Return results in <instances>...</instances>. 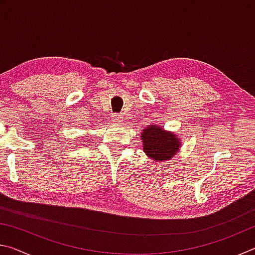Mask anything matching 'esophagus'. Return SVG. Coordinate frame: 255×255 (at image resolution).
Listing matches in <instances>:
<instances>
[{
  "mask_svg": "<svg viewBox=\"0 0 255 255\" xmlns=\"http://www.w3.org/2000/svg\"><path fill=\"white\" fill-rule=\"evenodd\" d=\"M122 116L118 115V114H114L111 116V122L114 124H120L122 123Z\"/></svg>",
  "mask_w": 255,
  "mask_h": 255,
  "instance_id": "obj_1",
  "label": "esophagus"
}]
</instances>
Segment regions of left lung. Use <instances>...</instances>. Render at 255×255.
Returning a JSON list of instances; mask_svg holds the SVG:
<instances>
[{"label":"left lung","mask_w":255,"mask_h":255,"mask_svg":"<svg viewBox=\"0 0 255 255\" xmlns=\"http://www.w3.org/2000/svg\"><path fill=\"white\" fill-rule=\"evenodd\" d=\"M144 152L155 162L167 161L180 148V141L174 133L164 131L161 127L150 126L141 133Z\"/></svg>","instance_id":"1"}]
</instances>
